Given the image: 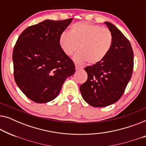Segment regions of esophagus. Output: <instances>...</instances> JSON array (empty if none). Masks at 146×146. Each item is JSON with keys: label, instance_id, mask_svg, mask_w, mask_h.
<instances>
[{"label": "esophagus", "instance_id": "34e87169", "mask_svg": "<svg viewBox=\"0 0 146 146\" xmlns=\"http://www.w3.org/2000/svg\"><path fill=\"white\" fill-rule=\"evenodd\" d=\"M75 69H76V70H79L82 69V68L81 66H78V65H76Z\"/></svg>", "mask_w": 146, "mask_h": 146}]
</instances>
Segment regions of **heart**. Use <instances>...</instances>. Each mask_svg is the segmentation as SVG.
I'll list each match as a JSON object with an SVG mask.
<instances>
[{"label": "heart", "mask_w": 146, "mask_h": 146, "mask_svg": "<svg viewBox=\"0 0 146 146\" xmlns=\"http://www.w3.org/2000/svg\"><path fill=\"white\" fill-rule=\"evenodd\" d=\"M113 37L108 29L87 22H80L70 27V33L64 32L59 37V44L64 52L72 55L77 63L88 62L90 64L100 62L112 47Z\"/></svg>", "instance_id": "heart-1"}]
</instances>
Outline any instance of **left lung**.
Returning a JSON list of instances; mask_svg holds the SVG:
<instances>
[{"label":"left lung","instance_id":"obj_1","mask_svg":"<svg viewBox=\"0 0 146 146\" xmlns=\"http://www.w3.org/2000/svg\"><path fill=\"white\" fill-rule=\"evenodd\" d=\"M113 37L112 47L100 62L89 66L86 82L80 86L82 96L94 107H105L116 102L124 92L133 68V52L131 44L117 28L104 23Z\"/></svg>","mask_w":146,"mask_h":146}]
</instances>
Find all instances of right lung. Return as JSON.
Returning a JSON list of instances; mask_svg holds the SVG:
<instances>
[{"instance_id": "add662e5", "label": "right lung", "mask_w": 146, "mask_h": 146, "mask_svg": "<svg viewBox=\"0 0 146 146\" xmlns=\"http://www.w3.org/2000/svg\"><path fill=\"white\" fill-rule=\"evenodd\" d=\"M72 19L46 20L28 27L14 47V77L30 100L46 103L56 98L67 78L75 72L72 60L64 52L59 37Z\"/></svg>"}]
</instances>
